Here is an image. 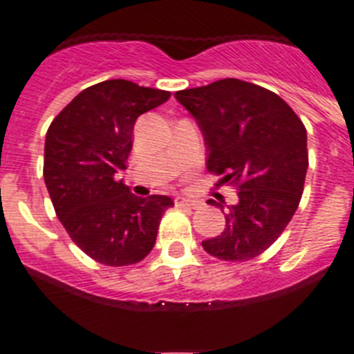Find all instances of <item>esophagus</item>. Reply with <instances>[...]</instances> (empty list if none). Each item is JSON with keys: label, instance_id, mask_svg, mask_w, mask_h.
<instances>
[{"label": "esophagus", "instance_id": "obj_1", "mask_svg": "<svg viewBox=\"0 0 354 354\" xmlns=\"http://www.w3.org/2000/svg\"><path fill=\"white\" fill-rule=\"evenodd\" d=\"M175 205H179V207H189V209H196V207H200V202L198 200H187V198H184V196H177V198H175Z\"/></svg>", "mask_w": 354, "mask_h": 354}]
</instances>
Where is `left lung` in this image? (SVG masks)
I'll list each match as a JSON object with an SVG mask.
<instances>
[{"instance_id":"8db88e82","label":"left lung","mask_w":354,"mask_h":354,"mask_svg":"<svg viewBox=\"0 0 354 354\" xmlns=\"http://www.w3.org/2000/svg\"><path fill=\"white\" fill-rule=\"evenodd\" d=\"M175 99L204 134L207 170L237 187L225 230L202 246L227 262L257 257L286 230L301 200L308 168L303 122L282 97L234 77L180 90ZM207 204L223 209L214 200Z\"/></svg>"}]
</instances>
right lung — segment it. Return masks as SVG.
I'll use <instances>...</instances> for the list:
<instances>
[{"instance_id": "obj_1", "label": "right lung", "mask_w": 354, "mask_h": 354, "mask_svg": "<svg viewBox=\"0 0 354 354\" xmlns=\"http://www.w3.org/2000/svg\"><path fill=\"white\" fill-rule=\"evenodd\" d=\"M170 92L108 80L77 93L49 126L44 180L71 239L93 261L131 266L154 248L162 212L174 200L136 196L117 179L133 149L134 122Z\"/></svg>"}]
</instances>
